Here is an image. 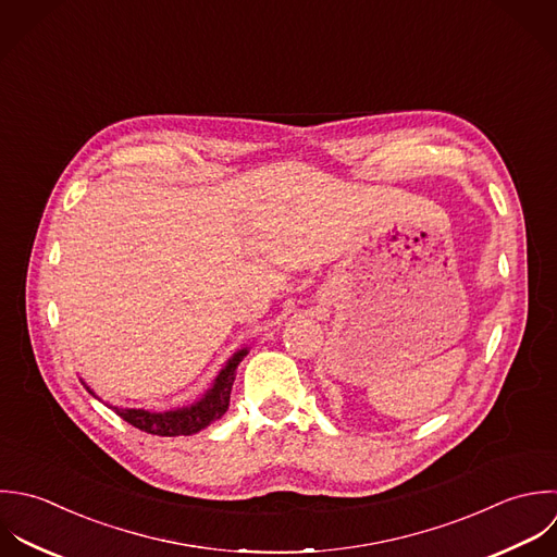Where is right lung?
<instances>
[{
    "label": "right lung",
    "mask_w": 557,
    "mask_h": 557,
    "mask_svg": "<svg viewBox=\"0 0 557 557\" xmlns=\"http://www.w3.org/2000/svg\"><path fill=\"white\" fill-rule=\"evenodd\" d=\"M247 356V347L236 351L227 364L221 369V373L216 375L212 388L195 404L177 408V410H169V412H147V410H134V408H116L110 406L123 421H127L129 425H134L140 432L147 434H156V436H190L197 434L199 430L208 428L212 421L221 419L230 406V393H232V384L236 377V367L243 362V358ZM86 391L90 395H95L88 386Z\"/></svg>",
    "instance_id": "right-lung-1"
}]
</instances>
